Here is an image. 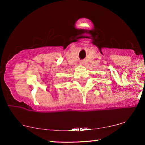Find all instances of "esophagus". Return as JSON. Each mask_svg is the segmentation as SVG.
I'll return each mask as SVG.
<instances>
[{"instance_id": "34e87169", "label": "esophagus", "mask_w": 145, "mask_h": 145, "mask_svg": "<svg viewBox=\"0 0 145 145\" xmlns=\"http://www.w3.org/2000/svg\"><path fill=\"white\" fill-rule=\"evenodd\" d=\"M80 64H83V62H82V61H80Z\"/></svg>"}]
</instances>
